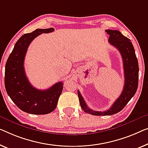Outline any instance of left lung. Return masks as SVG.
<instances>
[{
    "label": "left lung",
    "mask_w": 148,
    "mask_h": 148,
    "mask_svg": "<svg viewBox=\"0 0 148 148\" xmlns=\"http://www.w3.org/2000/svg\"><path fill=\"white\" fill-rule=\"evenodd\" d=\"M106 32L110 35L108 40L110 45L116 47L122 55L125 82L121 95L114 102L112 106L104 112L95 111L89 108L78 90V98L82 109L86 113L94 116H110L118 113L134 96L138 86V62L131 40L123 36L118 30H106Z\"/></svg>",
    "instance_id": "1"
}]
</instances>
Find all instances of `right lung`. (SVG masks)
<instances>
[{
	"label": "right lung",
	"instance_id": "add662e5",
	"mask_svg": "<svg viewBox=\"0 0 148 148\" xmlns=\"http://www.w3.org/2000/svg\"><path fill=\"white\" fill-rule=\"evenodd\" d=\"M54 28L35 30L22 36L10 53L5 66L4 85L12 102L23 112L32 114H47L54 111L63 90L62 82L47 90H41L30 84L26 76L24 61L30 44L42 33L54 31Z\"/></svg>",
	"mask_w": 148,
	"mask_h": 148
}]
</instances>
